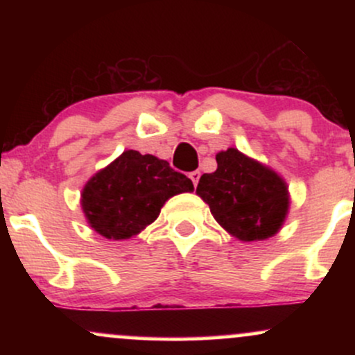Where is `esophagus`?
Returning <instances> with one entry per match:
<instances>
[{"label":"esophagus","mask_w":355,"mask_h":355,"mask_svg":"<svg viewBox=\"0 0 355 355\" xmlns=\"http://www.w3.org/2000/svg\"><path fill=\"white\" fill-rule=\"evenodd\" d=\"M190 180L193 182V185L197 187V183H198V180H200V172H198V170H195V172H190Z\"/></svg>","instance_id":"34e87169"}]
</instances>
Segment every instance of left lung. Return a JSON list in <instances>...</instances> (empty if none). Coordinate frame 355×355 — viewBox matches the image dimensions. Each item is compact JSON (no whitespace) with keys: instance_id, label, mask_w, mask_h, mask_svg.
I'll list each match as a JSON object with an SVG mask.
<instances>
[{"instance_id":"left-lung-1","label":"left lung","mask_w":355,"mask_h":355,"mask_svg":"<svg viewBox=\"0 0 355 355\" xmlns=\"http://www.w3.org/2000/svg\"><path fill=\"white\" fill-rule=\"evenodd\" d=\"M197 193L220 225L243 242L277 234L288 209L282 178L235 148L217 155V170L202 175Z\"/></svg>"}]
</instances>
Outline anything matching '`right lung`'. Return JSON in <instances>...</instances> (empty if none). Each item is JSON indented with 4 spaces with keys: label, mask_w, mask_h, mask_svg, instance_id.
Here are the masks:
<instances>
[{
    "label": "right lung",
    "mask_w": 355,
    "mask_h": 355,
    "mask_svg": "<svg viewBox=\"0 0 355 355\" xmlns=\"http://www.w3.org/2000/svg\"><path fill=\"white\" fill-rule=\"evenodd\" d=\"M183 191H193L187 175L153 155L126 150L85 185L81 207L100 235L123 240L150 225L164 203Z\"/></svg>",
    "instance_id": "right-lung-1"
}]
</instances>
